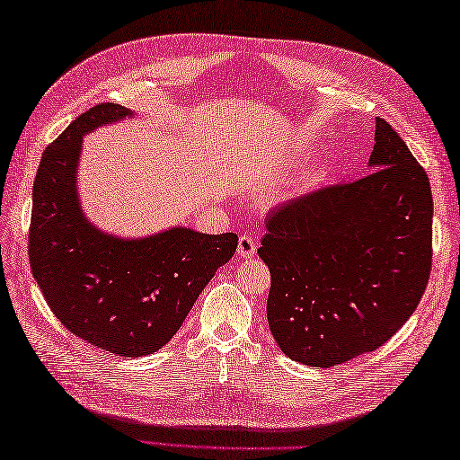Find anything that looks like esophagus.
<instances>
[{"mask_svg":"<svg viewBox=\"0 0 460 460\" xmlns=\"http://www.w3.org/2000/svg\"><path fill=\"white\" fill-rule=\"evenodd\" d=\"M257 251V243L255 239H252L251 235H241L239 237V247H237V255L243 257V259H249L255 255Z\"/></svg>","mask_w":460,"mask_h":460,"instance_id":"esophagus-1","label":"esophagus"}]
</instances>
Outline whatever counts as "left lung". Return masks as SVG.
Returning a JSON list of instances; mask_svg holds the SVG:
<instances>
[{
    "instance_id": "left-lung-1",
    "label": "left lung",
    "mask_w": 460,
    "mask_h": 460,
    "mask_svg": "<svg viewBox=\"0 0 460 460\" xmlns=\"http://www.w3.org/2000/svg\"><path fill=\"white\" fill-rule=\"evenodd\" d=\"M369 168L358 181L277 205L261 241L272 338L310 367L385 344L413 314L431 272V185L381 119Z\"/></svg>"
}]
</instances>
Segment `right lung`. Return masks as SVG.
Wrapping results in <instances>:
<instances>
[{"mask_svg": "<svg viewBox=\"0 0 460 460\" xmlns=\"http://www.w3.org/2000/svg\"><path fill=\"white\" fill-rule=\"evenodd\" d=\"M132 116L120 104L93 106L49 146L29 229L31 272L53 314L75 336L124 358L168 344L239 241L181 225L130 239L86 217L76 188L83 138Z\"/></svg>", "mask_w": 460, "mask_h": 460, "instance_id": "1", "label": "right lung"}]
</instances>
